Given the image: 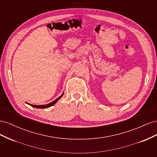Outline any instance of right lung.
<instances>
[{"label":"right lung","instance_id":"1","mask_svg":"<svg viewBox=\"0 0 157 157\" xmlns=\"http://www.w3.org/2000/svg\"><path fill=\"white\" fill-rule=\"evenodd\" d=\"M63 94H64V92H63V94H61L59 97H58V98H57L56 99H55L54 101H53L51 102V103H48V104H46V105H32V104H30V103H27V102H26V103L29 104V105H31V106H32V107H35V108H39V109H46V108H48V107H51V106H52V105H54V104H55L57 101H58L61 97L63 96Z\"/></svg>","mask_w":157,"mask_h":157}]
</instances>
